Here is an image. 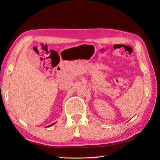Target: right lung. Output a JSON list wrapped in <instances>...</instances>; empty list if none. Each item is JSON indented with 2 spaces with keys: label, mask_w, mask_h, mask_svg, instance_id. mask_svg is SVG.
<instances>
[{
  "label": "right lung",
  "mask_w": 160,
  "mask_h": 160,
  "mask_svg": "<svg viewBox=\"0 0 160 160\" xmlns=\"http://www.w3.org/2000/svg\"><path fill=\"white\" fill-rule=\"evenodd\" d=\"M55 124V123H53V124H51V125H48V126H47V127H50V126H52L53 124Z\"/></svg>",
  "instance_id": "right-lung-1"
}]
</instances>
